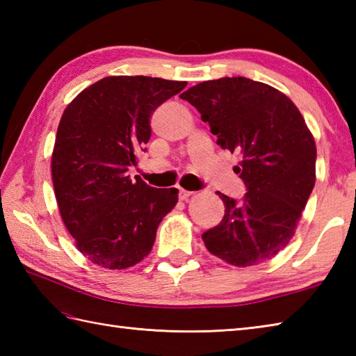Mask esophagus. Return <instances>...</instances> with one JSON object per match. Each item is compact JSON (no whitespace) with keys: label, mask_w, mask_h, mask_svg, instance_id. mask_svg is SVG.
<instances>
[{"label":"esophagus","mask_w":356,"mask_h":356,"mask_svg":"<svg viewBox=\"0 0 356 356\" xmlns=\"http://www.w3.org/2000/svg\"><path fill=\"white\" fill-rule=\"evenodd\" d=\"M193 194H194L193 191H188V190H184V188H179V197H180V200H186Z\"/></svg>","instance_id":"1"}]
</instances>
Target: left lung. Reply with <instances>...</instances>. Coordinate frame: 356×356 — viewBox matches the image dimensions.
Listing matches in <instances>:
<instances>
[{"mask_svg":"<svg viewBox=\"0 0 356 356\" xmlns=\"http://www.w3.org/2000/svg\"><path fill=\"white\" fill-rule=\"evenodd\" d=\"M180 97L218 145L241 154L234 171L248 190L240 202L217 193L225 216L203 232L207 249L238 268L272 259L293 237L315 185L316 147L300 110L277 88L241 76L200 82Z\"/></svg>","mask_w":356,"mask_h":356,"instance_id":"8db88e82","label":"left lung"}]
</instances>
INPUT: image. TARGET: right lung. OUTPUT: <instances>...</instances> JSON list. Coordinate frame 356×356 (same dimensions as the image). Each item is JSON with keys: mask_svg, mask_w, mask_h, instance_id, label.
I'll list each match as a JSON object with an SVG mask.
<instances>
[{"mask_svg": "<svg viewBox=\"0 0 356 356\" xmlns=\"http://www.w3.org/2000/svg\"><path fill=\"white\" fill-rule=\"evenodd\" d=\"M185 81L108 76L74 97L63 113L51 154L53 188L67 231L90 261L127 269L149 254L176 188L130 179L128 166L149 140V118Z\"/></svg>", "mask_w": 356, "mask_h": 356, "instance_id": "add662e5", "label": "right lung"}]
</instances>
